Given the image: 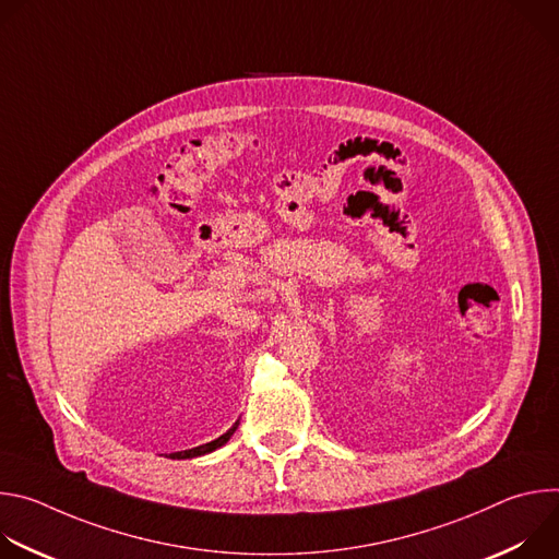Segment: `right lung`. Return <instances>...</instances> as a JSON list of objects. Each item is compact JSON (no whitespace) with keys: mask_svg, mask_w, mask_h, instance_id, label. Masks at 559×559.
I'll return each mask as SVG.
<instances>
[{"mask_svg":"<svg viewBox=\"0 0 559 559\" xmlns=\"http://www.w3.org/2000/svg\"><path fill=\"white\" fill-rule=\"evenodd\" d=\"M236 427H238V420L221 436V438H216V440H212V442H207V444H201V447H194V449H188V451H177V453H170V457L173 460H186V457H197V455H205V453H212V451H216L218 447H223L229 438H231V433L236 431Z\"/></svg>","mask_w":559,"mask_h":559,"instance_id":"1","label":"right lung"}]
</instances>
